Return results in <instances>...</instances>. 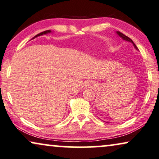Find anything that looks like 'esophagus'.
Wrapping results in <instances>:
<instances>
[{
    "instance_id": "34e87169",
    "label": "esophagus",
    "mask_w": 159,
    "mask_h": 159,
    "mask_svg": "<svg viewBox=\"0 0 159 159\" xmlns=\"http://www.w3.org/2000/svg\"><path fill=\"white\" fill-rule=\"evenodd\" d=\"M92 84H91V83H88V84H86V87L91 88V87H93V86H94V85H92Z\"/></svg>"
}]
</instances>
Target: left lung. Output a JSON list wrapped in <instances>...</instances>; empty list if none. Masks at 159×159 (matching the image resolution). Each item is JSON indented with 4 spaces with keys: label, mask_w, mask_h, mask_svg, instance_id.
<instances>
[{
    "label": "left lung",
    "mask_w": 159,
    "mask_h": 159,
    "mask_svg": "<svg viewBox=\"0 0 159 159\" xmlns=\"http://www.w3.org/2000/svg\"><path fill=\"white\" fill-rule=\"evenodd\" d=\"M116 34H117L118 35L120 36V37L121 38H122V39H123L124 40H125V41H128V42H130V43H131L132 44H133L134 45V48H136V50H138V48H137V47H136V45H135V44H134V43L133 41H132V39H130L129 37H127V36H125V34H122L121 32H120V31H116Z\"/></svg>",
    "instance_id": "obj_1"
}]
</instances>
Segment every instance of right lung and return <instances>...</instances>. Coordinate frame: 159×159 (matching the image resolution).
I'll list each match as a JSON object with an SVG mask.
<instances>
[{"instance_id":"obj_1","label":"right lung","mask_w":159,"mask_h":159,"mask_svg":"<svg viewBox=\"0 0 159 159\" xmlns=\"http://www.w3.org/2000/svg\"><path fill=\"white\" fill-rule=\"evenodd\" d=\"M51 30H48V31H43V32H41V33H39V34H38L37 35H36L34 37V38H35V37H39V36H41V35H43V34H48V33H51ZM33 38V39H34Z\"/></svg>"}]
</instances>
